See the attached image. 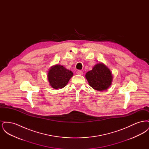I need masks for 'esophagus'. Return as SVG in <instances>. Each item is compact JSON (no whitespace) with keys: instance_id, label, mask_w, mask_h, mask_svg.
<instances>
[{"instance_id":"1","label":"esophagus","mask_w":149,"mask_h":149,"mask_svg":"<svg viewBox=\"0 0 149 149\" xmlns=\"http://www.w3.org/2000/svg\"><path fill=\"white\" fill-rule=\"evenodd\" d=\"M77 74L78 75H83V72L81 70H78L77 71Z\"/></svg>"}]
</instances>
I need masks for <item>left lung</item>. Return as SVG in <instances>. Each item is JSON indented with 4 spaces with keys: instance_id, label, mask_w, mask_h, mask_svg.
I'll return each instance as SVG.
<instances>
[{
    "instance_id": "1",
    "label": "left lung",
    "mask_w": 149,
    "mask_h": 149,
    "mask_svg": "<svg viewBox=\"0 0 149 149\" xmlns=\"http://www.w3.org/2000/svg\"><path fill=\"white\" fill-rule=\"evenodd\" d=\"M85 78L89 85L98 91L107 89L112 84L113 79L111 71L103 63L96 64L92 70L86 72Z\"/></svg>"
}]
</instances>
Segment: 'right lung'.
I'll return each mask as SVG.
<instances>
[{
  "label": "right lung",
  "instance_id": "1",
  "mask_svg": "<svg viewBox=\"0 0 149 149\" xmlns=\"http://www.w3.org/2000/svg\"><path fill=\"white\" fill-rule=\"evenodd\" d=\"M73 75L72 71L66 69L63 66L56 65L52 66L47 74L50 85L54 89H61L68 83Z\"/></svg>",
  "mask_w": 149,
  "mask_h": 149
}]
</instances>
